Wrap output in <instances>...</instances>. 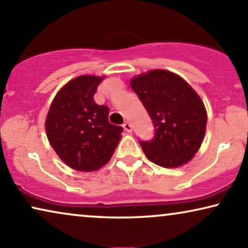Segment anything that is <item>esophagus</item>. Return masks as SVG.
Here are the masks:
<instances>
[{"label":"esophagus","instance_id":"esophagus-1","mask_svg":"<svg viewBox=\"0 0 248 248\" xmlns=\"http://www.w3.org/2000/svg\"><path fill=\"white\" fill-rule=\"evenodd\" d=\"M123 127H124L125 131L128 132V133H130V132H132V128H133V126H132V124L128 121L125 122V123L123 124Z\"/></svg>","mask_w":248,"mask_h":248}]
</instances>
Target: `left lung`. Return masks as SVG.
Here are the masks:
<instances>
[{"mask_svg":"<svg viewBox=\"0 0 248 248\" xmlns=\"http://www.w3.org/2000/svg\"><path fill=\"white\" fill-rule=\"evenodd\" d=\"M155 126L151 141H140L149 160L175 168L194 157L204 139L206 110L192 87L177 74L152 70L131 81Z\"/></svg>","mask_w":248,"mask_h":248,"instance_id":"left-lung-1","label":"left lung"}]
</instances>
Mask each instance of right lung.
I'll return each instance as SVG.
<instances>
[{"mask_svg":"<svg viewBox=\"0 0 248 248\" xmlns=\"http://www.w3.org/2000/svg\"><path fill=\"white\" fill-rule=\"evenodd\" d=\"M104 78L80 76L71 80L57 93L46 117L50 145L64 164L79 171L106 165L122 138L123 127L108 121V107L93 100Z\"/></svg>","mask_w":248,"mask_h":248,"instance_id":"1","label":"right lung"}]
</instances>
